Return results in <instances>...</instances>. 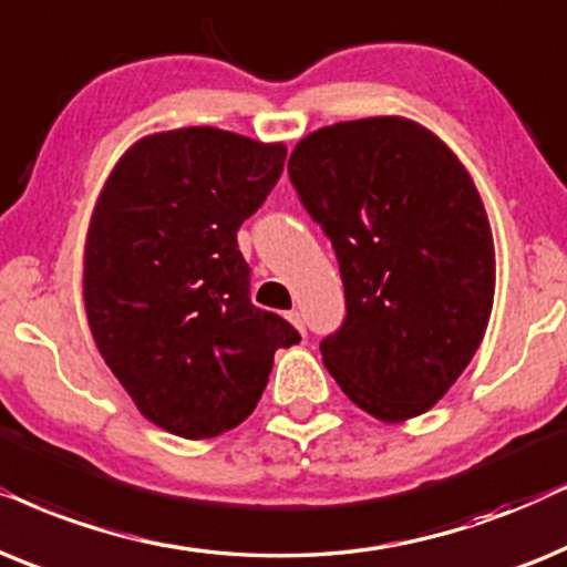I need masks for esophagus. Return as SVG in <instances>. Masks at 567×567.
<instances>
[{
    "label": "esophagus",
    "instance_id": "esophagus-1",
    "mask_svg": "<svg viewBox=\"0 0 567 567\" xmlns=\"http://www.w3.org/2000/svg\"><path fill=\"white\" fill-rule=\"evenodd\" d=\"M288 321L292 323V327H296V329L300 331V334H306V321H303V313H300V311H290V313H288Z\"/></svg>",
    "mask_w": 567,
    "mask_h": 567
}]
</instances>
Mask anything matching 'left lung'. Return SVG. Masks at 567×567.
I'll return each instance as SVG.
<instances>
[{"label": "left lung", "mask_w": 567, "mask_h": 567, "mask_svg": "<svg viewBox=\"0 0 567 567\" xmlns=\"http://www.w3.org/2000/svg\"><path fill=\"white\" fill-rule=\"evenodd\" d=\"M288 173L344 285L323 365L373 417L427 412L470 365L493 311V233L470 173L402 116L323 126L298 142Z\"/></svg>", "instance_id": "1"}]
</instances>
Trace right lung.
I'll list each match as a JSON object with an SVG mask.
<instances>
[{
	"mask_svg": "<svg viewBox=\"0 0 567 567\" xmlns=\"http://www.w3.org/2000/svg\"><path fill=\"white\" fill-rule=\"evenodd\" d=\"M285 145L188 126L150 134L105 181L85 244V311L137 410L202 441L256 410L279 347L300 342L251 303L238 228L282 176Z\"/></svg>",
	"mask_w": 567,
	"mask_h": 567,
	"instance_id": "obj_1",
	"label": "right lung"
}]
</instances>
